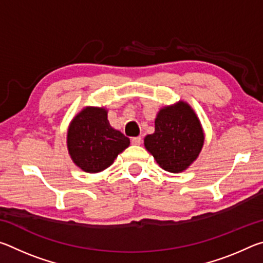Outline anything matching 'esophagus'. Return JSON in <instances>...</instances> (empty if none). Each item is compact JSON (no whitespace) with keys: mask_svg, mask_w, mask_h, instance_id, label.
I'll return each mask as SVG.
<instances>
[{"mask_svg":"<svg viewBox=\"0 0 263 263\" xmlns=\"http://www.w3.org/2000/svg\"><path fill=\"white\" fill-rule=\"evenodd\" d=\"M131 141H132L133 145H140L142 139H141V137H136V138H132Z\"/></svg>","mask_w":263,"mask_h":263,"instance_id":"1","label":"esophagus"}]
</instances>
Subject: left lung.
I'll return each instance as SVG.
<instances>
[{
    "mask_svg": "<svg viewBox=\"0 0 263 263\" xmlns=\"http://www.w3.org/2000/svg\"><path fill=\"white\" fill-rule=\"evenodd\" d=\"M145 148L160 167L181 173L198 158L204 145V131L189 103L179 101L159 110L153 135L144 139Z\"/></svg>",
    "mask_w": 263,
    "mask_h": 263,
    "instance_id": "left-lung-1",
    "label": "left lung"
}]
</instances>
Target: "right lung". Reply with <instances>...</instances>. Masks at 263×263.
I'll return each mask as SVG.
<instances>
[{
    "label": "right lung",
    "instance_id": "obj_1",
    "mask_svg": "<svg viewBox=\"0 0 263 263\" xmlns=\"http://www.w3.org/2000/svg\"><path fill=\"white\" fill-rule=\"evenodd\" d=\"M130 146V139L108 121L104 106H84L67 130V149L72 161L89 174L103 172Z\"/></svg>",
    "mask_w": 263,
    "mask_h": 263
}]
</instances>
